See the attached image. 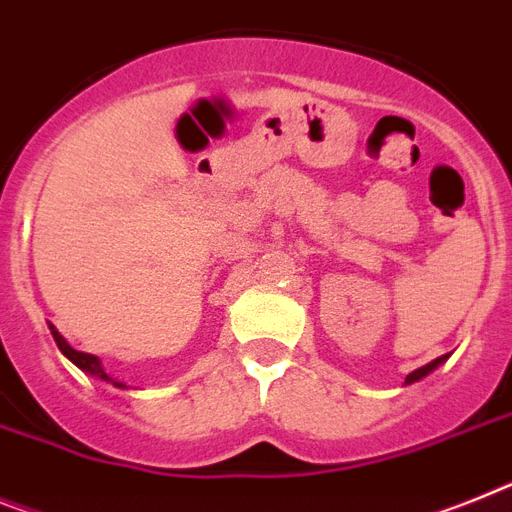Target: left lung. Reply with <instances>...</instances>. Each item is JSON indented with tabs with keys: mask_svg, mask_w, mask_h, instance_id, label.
<instances>
[{
	"mask_svg": "<svg viewBox=\"0 0 512 512\" xmlns=\"http://www.w3.org/2000/svg\"><path fill=\"white\" fill-rule=\"evenodd\" d=\"M445 360H448V355H443V357H438V360L427 362V365H422V368H419V370H414V373H409V375H406L404 386H412V383L422 381V378H425V375H430L432 370H435V368H440V365H443Z\"/></svg>",
	"mask_w": 512,
	"mask_h": 512,
	"instance_id": "obj_1",
	"label": "left lung"
}]
</instances>
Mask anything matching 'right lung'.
Here are the masks:
<instances>
[{
	"instance_id": "add662e5",
	"label": "right lung",
	"mask_w": 512,
	"mask_h": 512,
	"mask_svg": "<svg viewBox=\"0 0 512 512\" xmlns=\"http://www.w3.org/2000/svg\"><path fill=\"white\" fill-rule=\"evenodd\" d=\"M48 329H51V336H54L56 347L61 349V355L67 357L69 362H74V365H77V368H80L82 373L93 375V378H98V381L113 383V386H116V388H129V386H126V383L116 381V378H111V375L106 373V368H103V362H100V357L90 355V352H80V349H74L72 344H69L67 339H64V336L59 334V331H56L54 323H48Z\"/></svg>"
}]
</instances>
